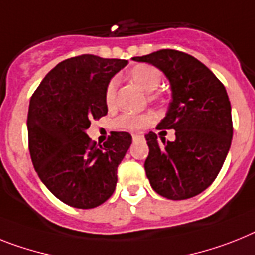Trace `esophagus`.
I'll return each instance as SVG.
<instances>
[{
    "label": "esophagus",
    "instance_id": "1",
    "mask_svg": "<svg viewBox=\"0 0 255 255\" xmlns=\"http://www.w3.org/2000/svg\"><path fill=\"white\" fill-rule=\"evenodd\" d=\"M142 137H144V136H142L141 133H133V134H132V138H133V141L142 140Z\"/></svg>",
    "mask_w": 255,
    "mask_h": 255
}]
</instances>
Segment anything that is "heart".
<instances>
[{"instance_id": "1", "label": "heart", "mask_w": 255, "mask_h": 255, "mask_svg": "<svg viewBox=\"0 0 255 255\" xmlns=\"http://www.w3.org/2000/svg\"><path fill=\"white\" fill-rule=\"evenodd\" d=\"M127 78L140 87L141 89L146 93H151L159 87L160 80H162V74L155 66L151 65H136L127 72ZM118 83L115 79L110 81L106 87L105 92V101L108 106H111L115 101V95H117ZM159 95H151V101L159 100ZM153 122V117L149 114L142 115H132V114H123L117 119V126L127 129H140V128L147 127Z\"/></svg>"}]
</instances>
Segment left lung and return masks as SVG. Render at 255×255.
<instances>
[{
    "label": "left lung",
    "instance_id": "obj_1",
    "mask_svg": "<svg viewBox=\"0 0 255 255\" xmlns=\"http://www.w3.org/2000/svg\"><path fill=\"white\" fill-rule=\"evenodd\" d=\"M166 75L171 102L158 124L175 129V141L145 134L149 155L145 171L150 185L168 200H187L204 192L219 174L231 147V104L224 85L206 66L183 51L163 49L142 57Z\"/></svg>",
    "mask_w": 255,
    "mask_h": 255
}]
</instances>
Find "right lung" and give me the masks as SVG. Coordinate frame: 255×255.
I'll return each instance as SVG.
<instances>
[{
	"label": "right lung",
	"instance_id": "1",
	"mask_svg": "<svg viewBox=\"0 0 255 255\" xmlns=\"http://www.w3.org/2000/svg\"><path fill=\"white\" fill-rule=\"evenodd\" d=\"M128 61L84 54L55 66L29 101L27 128L31 159L44 185L62 202L93 209L117 187V170L132 144L113 132L104 146L87 134L92 119L108 114L105 92Z\"/></svg>",
	"mask_w": 255,
	"mask_h": 255
}]
</instances>
